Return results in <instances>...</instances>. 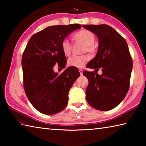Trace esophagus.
<instances>
[{"label":"esophagus","mask_w":146,"mask_h":146,"mask_svg":"<svg viewBox=\"0 0 146 146\" xmlns=\"http://www.w3.org/2000/svg\"><path fill=\"white\" fill-rule=\"evenodd\" d=\"M78 71H79V73H80V75H82V74H83V70H81V69H79Z\"/></svg>","instance_id":"1"}]
</instances>
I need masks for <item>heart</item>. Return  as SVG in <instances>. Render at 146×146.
<instances>
[{
	"label": "heart",
	"instance_id": "heart-1",
	"mask_svg": "<svg viewBox=\"0 0 146 146\" xmlns=\"http://www.w3.org/2000/svg\"><path fill=\"white\" fill-rule=\"evenodd\" d=\"M75 40L82 43L84 45L83 52H87L90 54H93L95 51V47L94 46L95 37V35L91 31L82 29L74 35ZM61 48L64 54L69 56L71 53L72 44L68 38H65L62 41ZM89 58L86 55H73L68 58V65L70 67L82 68L88 62Z\"/></svg>",
	"mask_w": 146,
	"mask_h": 146
}]
</instances>
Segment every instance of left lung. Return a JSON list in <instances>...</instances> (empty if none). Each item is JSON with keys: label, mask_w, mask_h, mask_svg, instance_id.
<instances>
[{"label": "left lung", "mask_w": 146, "mask_h": 146, "mask_svg": "<svg viewBox=\"0 0 146 146\" xmlns=\"http://www.w3.org/2000/svg\"><path fill=\"white\" fill-rule=\"evenodd\" d=\"M98 38V49L88 68H101L102 75L84 71L88 79L86 100L91 107L100 111L115 108L125 98L129 88L133 61L127 44L118 32L106 24L82 25Z\"/></svg>", "instance_id": "1"}]
</instances>
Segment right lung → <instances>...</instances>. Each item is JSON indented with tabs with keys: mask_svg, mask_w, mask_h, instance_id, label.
I'll use <instances>...</instances> for the list:
<instances>
[{
	"mask_svg": "<svg viewBox=\"0 0 146 146\" xmlns=\"http://www.w3.org/2000/svg\"><path fill=\"white\" fill-rule=\"evenodd\" d=\"M81 26L78 24L49 26L34 34L22 57L24 91L33 107L45 115L60 112L66 107L68 93L80 73L69 67L58 75L53 67L64 68L66 58L61 43L69 34Z\"/></svg>",
	"mask_w": 146,
	"mask_h": 146,
	"instance_id": "add662e5",
	"label": "right lung"
}]
</instances>
